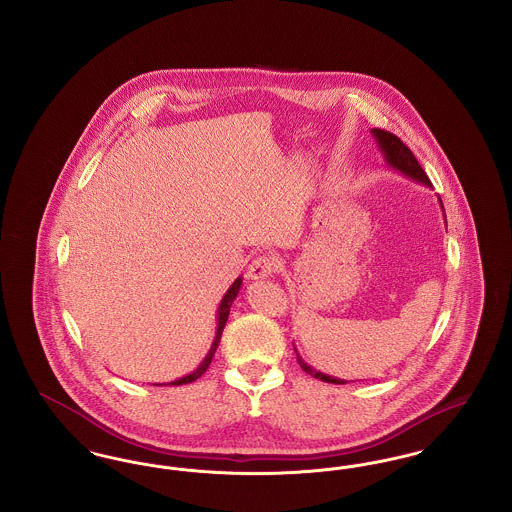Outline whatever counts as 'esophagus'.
I'll return each mask as SVG.
<instances>
[{
	"label": "esophagus",
	"mask_w": 512,
	"mask_h": 512,
	"mask_svg": "<svg viewBox=\"0 0 512 512\" xmlns=\"http://www.w3.org/2000/svg\"><path fill=\"white\" fill-rule=\"evenodd\" d=\"M278 268V261L272 257H257L249 268H247V278L249 280H265L270 278Z\"/></svg>",
	"instance_id": "obj_1"
}]
</instances>
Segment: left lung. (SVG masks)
Wrapping results in <instances>:
<instances>
[{"label": "left lung", "mask_w": 512, "mask_h": 512, "mask_svg": "<svg viewBox=\"0 0 512 512\" xmlns=\"http://www.w3.org/2000/svg\"><path fill=\"white\" fill-rule=\"evenodd\" d=\"M370 134H372V138L376 140V146L382 151L384 161H386V165L390 167L391 171L403 174L405 178L413 180L416 184H422V186H426V188H432V182L428 180L426 172L422 171V167H420V163L416 161L413 151L405 146L397 136H393V134L386 132V130H380V128H372ZM439 205H441V211H443L441 199H439ZM443 217H445V211H443ZM445 222H447V220H445ZM293 349H295V347H293ZM295 353H297V349H295ZM297 361H299L301 368H303L307 374H311L313 378H318V380L328 382V384H347V382L341 380V378L328 376V374L320 372L317 368L307 365L305 359H303L299 353H297Z\"/></svg>", "instance_id": "left-lung-1"}]
</instances>
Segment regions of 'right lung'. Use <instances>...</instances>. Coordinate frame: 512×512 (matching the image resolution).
Here are the masks:
<instances>
[{"mask_svg": "<svg viewBox=\"0 0 512 512\" xmlns=\"http://www.w3.org/2000/svg\"><path fill=\"white\" fill-rule=\"evenodd\" d=\"M242 276H238L236 280H234V284L226 290L224 293V297L220 299L219 309H217V332H215V340L211 343V347H209V351H207V355H205V359L197 365L195 370H192L190 374H186V376H182V378H176V380H172V382H167V384H155V386H182V384H190V382H194L197 380L209 365H211V361H213V355H215V351H217V347H219L220 336H222V330H224V326H226V320H228V315H230V309H232V303L236 301V297H238V293L242 290Z\"/></svg>", "mask_w": 512, "mask_h": 512, "instance_id": "obj_1", "label": "right lung"}]
</instances>
